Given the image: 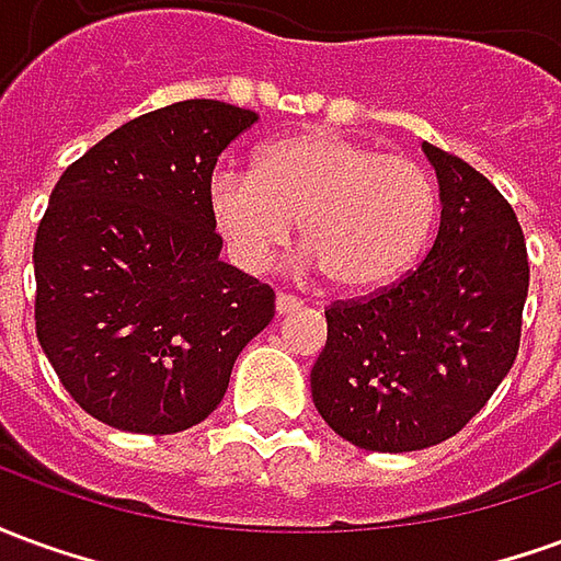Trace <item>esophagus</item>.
I'll return each instance as SVG.
<instances>
[{
	"label": "esophagus",
	"mask_w": 561,
	"mask_h": 561,
	"mask_svg": "<svg viewBox=\"0 0 561 561\" xmlns=\"http://www.w3.org/2000/svg\"><path fill=\"white\" fill-rule=\"evenodd\" d=\"M297 309H304V300H297L291 294H279L276 297V316H291Z\"/></svg>",
	"instance_id": "1"
}]
</instances>
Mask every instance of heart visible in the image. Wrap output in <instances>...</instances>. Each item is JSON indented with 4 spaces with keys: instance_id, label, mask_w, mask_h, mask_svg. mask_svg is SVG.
Instances as JSON below:
<instances>
[{
    "instance_id": "obj_1",
    "label": "heart",
    "mask_w": 561,
    "mask_h": 561,
    "mask_svg": "<svg viewBox=\"0 0 561 561\" xmlns=\"http://www.w3.org/2000/svg\"><path fill=\"white\" fill-rule=\"evenodd\" d=\"M207 204L245 273L267 267L300 221L318 267L357 294L402 279L435 219L433 180L417 161L333 131L273 140L257 152L255 171H213Z\"/></svg>"
}]
</instances>
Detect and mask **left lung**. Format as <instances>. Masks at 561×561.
Wrapping results in <instances>:
<instances>
[{
	"label": "left lung",
	"instance_id": "left-lung-1",
	"mask_svg": "<svg viewBox=\"0 0 561 561\" xmlns=\"http://www.w3.org/2000/svg\"><path fill=\"white\" fill-rule=\"evenodd\" d=\"M442 201L414 273L366 300L333 304L312 366V402L345 442L423 450L481 412L519 348L529 257L514 209L483 173L423 144Z\"/></svg>",
	"mask_w": 561,
	"mask_h": 561
}]
</instances>
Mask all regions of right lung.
<instances>
[{"label": "right lung", "instance_id": "1", "mask_svg": "<svg viewBox=\"0 0 561 561\" xmlns=\"http://www.w3.org/2000/svg\"><path fill=\"white\" fill-rule=\"evenodd\" d=\"M255 111L188 99L68 168L35 233V333L62 388L114 430L183 433L216 412L276 294L219 261L207 185Z\"/></svg>", "mask_w": 561, "mask_h": 561}]
</instances>
